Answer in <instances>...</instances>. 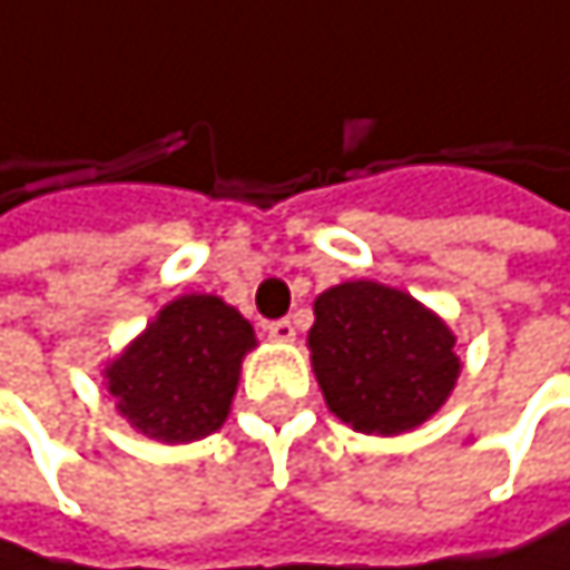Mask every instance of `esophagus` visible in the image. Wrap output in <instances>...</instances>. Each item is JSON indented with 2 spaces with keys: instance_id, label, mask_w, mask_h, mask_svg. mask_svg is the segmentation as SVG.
Instances as JSON below:
<instances>
[{
  "instance_id": "esophagus-1",
  "label": "esophagus",
  "mask_w": 570,
  "mask_h": 570,
  "mask_svg": "<svg viewBox=\"0 0 570 570\" xmlns=\"http://www.w3.org/2000/svg\"><path fill=\"white\" fill-rule=\"evenodd\" d=\"M266 334L276 344H291L297 337V327H294V321H273V324H266Z\"/></svg>"
}]
</instances>
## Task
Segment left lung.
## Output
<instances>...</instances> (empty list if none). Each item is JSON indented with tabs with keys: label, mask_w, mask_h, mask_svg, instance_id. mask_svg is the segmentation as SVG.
<instances>
[{
	"label": "left lung",
	"mask_w": 570,
	"mask_h": 570,
	"mask_svg": "<svg viewBox=\"0 0 570 570\" xmlns=\"http://www.w3.org/2000/svg\"><path fill=\"white\" fill-rule=\"evenodd\" d=\"M307 347L327 407L361 434L421 428L461 374L451 327L411 294L374 279L337 283L314 301Z\"/></svg>",
	"instance_id": "left-lung-1"
}]
</instances>
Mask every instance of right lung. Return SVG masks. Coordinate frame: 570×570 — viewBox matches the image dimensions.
Here are the masks:
<instances>
[{"label": "right lung", "mask_w": 570, "mask_h": 570, "mask_svg": "<svg viewBox=\"0 0 570 570\" xmlns=\"http://www.w3.org/2000/svg\"><path fill=\"white\" fill-rule=\"evenodd\" d=\"M253 347V327L236 307L213 294H186L169 301L102 377L116 411L139 434L186 444L223 428Z\"/></svg>", "instance_id": "1"}]
</instances>
